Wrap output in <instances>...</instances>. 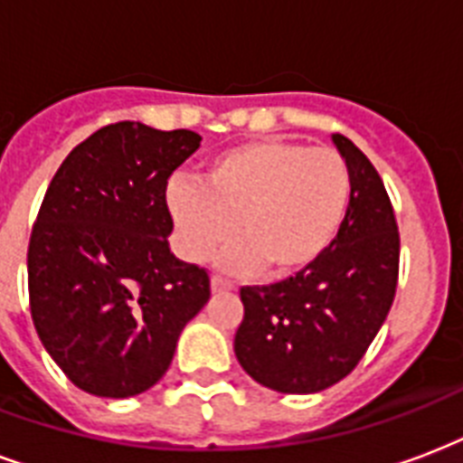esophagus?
I'll return each instance as SVG.
<instances>
[{
	"label": "esophagus",
	"instance_id": "obj_1",
	"mask_svg": "<svg viewBox=\"0 0 463 463\" xmlns=\"http://www.w3.org/2000/svg\"><path fill=\"white\" fill-rule=\"evenodd\" d=\"M229 289H234V282L224 280L220 275H213V292H229Z\"/></svg>",
	"mask_w": 463,
	"mask_h": 463
}]
</instances>
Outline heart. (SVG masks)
Here are the masks:
<instances>
[{
    "label": "heart",
    "instance_id": "obj_1",
    "mask_svg": "<svg viewBox=\"0 0 463 463\" xmlns=\"http://www.w3.org/2000/svg\"><path fill=\"white\" fill-rule=\"evenodd\" d=\"M350 193V168L331 146L260 139L217 154L200 185L171 183L166 207L188 260L210 258L232 234L227 268L289 275L328 250Z\"/></svg>",
    "mask_w": 463,
    "mask_h": 463
}]
</instances>
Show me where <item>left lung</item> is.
I'll list each match as a JSON object with an SVG mask.
<instances>
[{
  "instance_id": "left-lung-1",
  "label": "left lung",
  "mask_w": 463,
  "mask_h": 463,
  "mask_svg": "<svg viewBox=\"0 0 463 463\" xmlns=\"http://www.w3.org/2000/svg\"><path fill=\"white\" fill-rule=\"evenodd\" d=\"M350 207L317 263L275 285L241 288L234 353L258 384L317 393L347 377L384 324L399 285V224L382 175L343 135Z\"/></svg>"
}]
</instances>
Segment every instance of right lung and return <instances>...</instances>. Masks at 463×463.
Listing matches in <instances>:
<instances>
[{
	"mask_svg": "<svg viewBox=\"0 0 463 463\" xmlns=\"http://www.w3.org/2000/svg\"><path fill=\"white\" fill-rule=\"evenodd\" d=\"M200 139L106 125L50 181L28 241V299L38 338L81 392L130 399L152 389L210 299L205 268L168 249V178Z\"/></svg>",
	"mask_w": 463,
	"mask_h": 463,
	"instance_id": "1",
	"label": "right lung"
}]
</instances>
